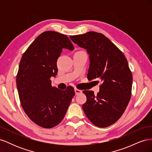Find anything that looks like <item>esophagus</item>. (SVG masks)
<instances>
[{
  "mask_svg": "<svg viewBox=\"0 0 152 152\" xmlns=\"http://www.w3.org/2000/svg\"><path fill=\"white\" fill-rule=\"evenodd\" d=\"M75 94L77 95V94L82 93V91H81V90H79V89H77V88H75Z\"/></svg>",
  "mask_w": 152,
  "mask_h": 152,
  "instance_id": "34e87169",
  "label": "esophagus"
}]
</instances>
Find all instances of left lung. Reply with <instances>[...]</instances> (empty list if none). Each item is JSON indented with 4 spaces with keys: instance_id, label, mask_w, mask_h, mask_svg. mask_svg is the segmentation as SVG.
<instances>
[{
    "instance_id": "8db88e82",
    "label": "left lung",
    "mask_w": 152,
    "mask_h": 152,
    "mask_svg": "<svg viewBox=\"0 0 152 152\" xmlns=\"http://www.w3.org/2000/svg\"><path fill=\"white\" fill-rule=\"evenodd\" d=\"M70 38L89 55L87 79L101 83L96 96L92 91H83L87 97L84 112L96 126H111L122 115L131 97L132 75L127 59L102 34L89 31Z\"/></svg>"
}]
</instances>
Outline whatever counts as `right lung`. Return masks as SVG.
I'll return each instance as SVG.
<instances>
[{"instance_id": "1", "label": "right lung", "mask_w": 152, "mask_h": 152, "mask_svg": "<svg viewBox=\"0 0 152 152\" xmlns=\"http://www.w3.org/2000/svg\"><path fill=\"white\" fill-rule=\"evenodd\" d=\"M63 49H74L66 35L43 32L23 53L16 76L22 108L32 121L44 128L61 122L75 96L73 87L63 91L51 86L50 78L57 75L56 62Z\"/></svg>"}]
</instances>
